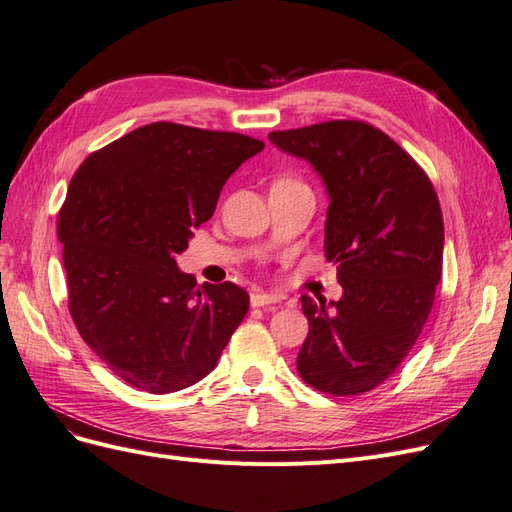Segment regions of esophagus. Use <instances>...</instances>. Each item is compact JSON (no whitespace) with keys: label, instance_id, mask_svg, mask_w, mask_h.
Segmentation results:
<instances>
[{"label":"esophagus","instance_id":"34e87169","mask_svg":"<svg viewBox=\"0 0 512 512\" xmlns=\"http://www.w3.org/2000/svg\"><path fill=\"white\" fill-rule=\"evenodd\" d=\"M250 303H252V307H265V305H271V303H280V297H277V294H271V292L256 290V292H252Z\"/></svg>","mask_w":512,"mask_h":512}]
</instances>
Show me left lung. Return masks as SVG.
Returning <instances> with one entry per match:
<instances>
[{"mask_svg": "<svg viewBox=\"0 0 512 512\" xmlns=\"http://www.w3.org/2000/svg\"><path fill=\"white\" fill-rule=\"evenodd\" d=\"M288 156L312 164L329 196L324 252L344 294H303L309 333L301 378L335 397L376 389L404 363L442 277L444 222L436 190L393 138L363 121L271 132Z\"/></svg>", "mask_w": 512, "mask_h": 512, "instance_id": "8db88e82", "label": "left lung"}]
</instances>
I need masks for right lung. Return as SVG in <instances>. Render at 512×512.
<instances>
[{
	"instance_id": "right-lung-1",
	"label": "right lung",
	"mask_w": 512,
	"mask_h": 512,
	"mask_svg": "<svg viewBox=\"0 0 512 512\" xmlns=\"http://www.w3.org/2000/svg\"><path fill=\"white\" fill-rule=\"evenodd\" d=\"M265 143L158 121L91 153L59 211L70 314L117 378L175 393L218 365L250 307L232 282L177 267L228 177Z\"/></svg>"
}]
</instances>
